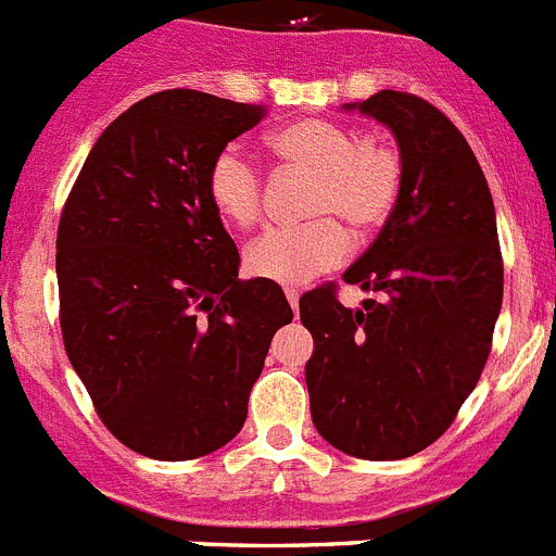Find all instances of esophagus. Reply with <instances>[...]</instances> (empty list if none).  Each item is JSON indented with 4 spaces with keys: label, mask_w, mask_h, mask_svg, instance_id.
Instances as JSON below:
<instances>
[{
    "label": "esophagus",
    "mask_w": 556,
    "mask_h": 556,
    "mask_svg": "<svg viewBox=\"0 0 556 556\" xmlns=\"http://www.w3.org/2000/svg\"><path fill=\"white\" fill-rule=\"evenodd\" d=\"M287 301L289 306H292L294 317H298V312H301V292H298V289H287Z\"/></svg>",
    "instance_id": "1"
}]
</instances>
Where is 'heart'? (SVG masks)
I'll list each match as a JSON object with an SVG mask.
<instances>
[{"instance_id":"heart-1","label":"heart","mask_w":556,"mask_h":556,"mask_svg":"<svg viewBox=\"0 0 556 556\" xmlns=\"http://www.w3.org/2000/svg\"><path fill=\"white\" fill-rule=\"evenodd\" d=\"M281 161L314 172L308 214L320 219L264 230L244 248V269L281 287H301L351 253V236L333 217L356 230L384 225L404 184L397 152L362 139L353 127L328 119H301L269 136ZM205 194L219 219L250 228L262 214V175L236 144L223 147L205 172Z\"/></svg>"}]
</instances>
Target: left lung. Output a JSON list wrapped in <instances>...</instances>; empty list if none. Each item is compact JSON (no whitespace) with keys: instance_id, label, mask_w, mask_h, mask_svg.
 Masks as SVG:
<instances>
[{"instance_id":"left-lung-1","label":"left lung","mask_w":556,"mask_h":556,"mask_svg":"<svg viewBox=\"0 0 556 556\" xmlns=\"http://www.w3.org/2000/svg\"><path fill=\"white\" fill-rule=\"evenodd\" d=\"M342 111L395 136L404 184L342 275L378 301L345 308L331 289L301 298L312 420L342 454L406 459L448 429L490 356L504 294L495 208L473 150L434 105L387 88Z\"/></svg>"}]
</instances>
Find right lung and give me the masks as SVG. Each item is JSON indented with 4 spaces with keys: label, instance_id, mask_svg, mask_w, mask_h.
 Listing matches in <instances>:
<instances>
[{
    "label": "right lung",
    "instance_id": "1",
    "mask_svg": "<svg viewBox=\"0 0 556 556\" xmlns=\"http://www.w3.org/2000/svg\"><path fill=\"white\" fill-rule=\"evenodd\" d=\"M264 105L172 88L127 108L88 152L58 225L68 362L119 443L198 459L244 426L275 331L278 283L239 281V253L205 194L211 159Z\"/></svg>",
    "mask_w": 556,
    "mask_h": 556
}]
</instances>
